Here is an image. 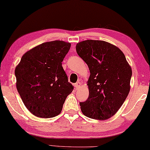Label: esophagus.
I'll return each instance as SVG.
<instances>
[{"mask_svg":"<svg viewBox=\"0 0 150 150\" xmlns=\"http://www.w3.org/2000/svg\"><path fill=\"white\" fill-rule=\"evenodd\" d=\"M81 83L79 82H79L76 83L74 84V87H75L76 89H80V88H81Z\"/></svg>","mask_w":150,"mask_h":150,"instance_id":"esophagus-1","label":"esophagus"}]
</instances>
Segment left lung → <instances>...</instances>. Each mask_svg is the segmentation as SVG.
<instances>
[{"label":"left lung","instance_id":"left-lung-1","mask_svg":"<svg viewBox=\"0 0 150 150\" xmlns=\"http://www.w3.org/2000/svg\"><path fill=\"white\" fill-rule=\"evenodd\" d=\"M76 50L90 71L89 97L80 103L81 112L92 119H108L129 94L131 66L119 48L103 40H83L78 42Z\"/></svg>","mask_w":150,"mask_h":150}]
</instances>
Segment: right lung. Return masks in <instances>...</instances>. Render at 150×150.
Returning a JSON list of instances; mask_svg holds the SVG:
<instances>
[{
	"instance_id": "right-lung-1",
	"label": "right lung",
	"mask_w": 150,
	"mask_h": 150,
	"mask_svg": "<svg viewBox=\"0 0 150 150\" xmlns=\"http://www.w3.org/2000/svg\"><path fill=\"white\" fill-rule=\"evenodd\" d=\"M70 47L71 43L63 40L43 42L23 54L16 67L17 90L34 116L45 118L58 116L73 91L62 67Z\"/></svg>"
}]
</instances>
